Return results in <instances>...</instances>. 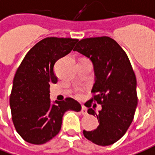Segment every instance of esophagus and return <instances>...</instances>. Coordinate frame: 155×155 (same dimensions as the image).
Here are the masks:
<instances>
[{
	"label": "esophagus",
	"mask_w": 155,
	"mask_h": 155,
	"mask_svg": "<svg viewBox=\"0 0 155 155\" xmlns=\"http://www.w3.org/2000/svg\"><path fill=\"white\" fill-rule=\"evenodd\" d=\"M81 113H82V115H86L87 114V110H86V107H84V106H82V107H81Z\"/></svg>",
	"instance_id": "1"
}]
</instances>
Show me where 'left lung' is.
I'll use <instances>...</instances> for the list:
<instances>
[{"instance_id": "1", "label": "left lung", "mask_w": 155, "mask_h": 155, "mask_svg": "<svg viewBox=\"0 0 155 155\" xmlns=\"http://www.w3.org/2000/svg\"><path fill=\"white\" fill-rule=\"evenodd\" d=\"M74 50L92 62L95 84L91 91L96 93L94 100L101 105L97 113L95 108L88 109L89 114L96 116L99 125L83 134L97 145H111L125 134L134 119L138 105L134 70L126 53L109 37L81 39Z\"/></svg>"}]
</instances>
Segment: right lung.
Listing matches in <instances>:
<instances>
[{"instance_id": "add662e5", "label": "right lung", "mask_w": 155, "mask_h": 155, "mask_svg": "<svg viewBox=\"0 0 155 155\" xmlns=\"http://www.w3.org/2000/svg\"><path fill=\"white\" fill-rule=\"evenodd\" d=\"M79 40L46 38L30 49L14 76L10 107L17 132L25 141L43 144L59 134L63 116L69 110L80 111L73 98L51 102L49 87L56 84L57 60L71 52Z\"/></svg>"}]
</instances>
